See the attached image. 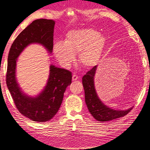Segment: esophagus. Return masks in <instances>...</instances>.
Wrapping results in <instances>:
<instances>
[{
	"label": "esophagus",
	"instance_id": "34e87169",
	"mask_svg": "<svg viewBox=\"0 0 150 150\" xmlns=\"http://www.w3.org/2000/svg\"><path fill=\"white\" fill-rule=\"evenodd\" d=\"M78 79V76L76 74H74L72 76V80L73 81H76Z\"/></svg>",
	"mask_w": 150,
	"mask_h": 150
}]
</instances>
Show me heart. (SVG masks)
<instances>
[{
  "instance_id": "obj_1",
  "label": "heart",
  "mask_w": 150,
  "mask_h": 150,
  "mask_svg": "<svg viewBox=\"0 0 150 150\" xmlns=\"http://www.w3.org/2000/svg\"><path fill=\"white\" fill-rule=\"evenodd\" d=\"M106 44L104 34L91 28H82L68 32L63 42L54 44L52 50L56 60L64 67L69 66L78 53L79 63L90 68L100 62Z\"/></svg>"
}]
</instances>
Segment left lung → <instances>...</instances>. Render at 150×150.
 Instances as JSON below:
<instances>
[{
	"mask_svg": "<svg viewBox=\"0 0 150 150\" xmlns=\"http://www.w3.org/2000/svg\"><path fill=\"white\" fill-rule=\"evenodd\" d=\"M97 66H95L82 77V84L85 93V102L88 109L94 118L100 122H107L123 117L132 109L126 110L112 109L105 105L100 99L96 91L94 76Z\"/></svg>",
	"mask_w": 150,
	"mask_h": 150,
	"instance_id": "left-lung-1",
	"label": "left lung"
}]
</instances>
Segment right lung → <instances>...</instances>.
I'll return each instance as SVG.
<instances>
[{
	"mask_svg": "<svg viewBox=\"0 0 150 150\" xmlns=\"http://www.w3.org/2000/svg\"><path fill=\"white\" fill-rule=\"evenodd\" d=\"M53 20L37 19L21 32L13 42L8 56L6 84L21 114L37 122L49 121L55 116L62 102L64 93L72 83V73L54 65L50 66L48 79L44 89L35 96L23 92L16 79L18 57L31 44H39L51 54L53 48Z\"/></svg>",
	"mask_w": 150,
	"mask_h": 150,
	"instance_id": "add662e5",
	"label": "right lung"
}]
</instances>
